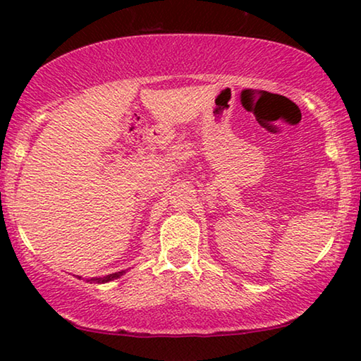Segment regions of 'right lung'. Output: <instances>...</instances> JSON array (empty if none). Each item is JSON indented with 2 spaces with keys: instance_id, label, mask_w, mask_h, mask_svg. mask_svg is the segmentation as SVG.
<instances>
[{
  "instance_id": "add662e5",
  "label": "right lung",
  "mask_w": 361,
  "mask_h": 361,
  "mask_svg": "<svg viewBox=\"0 0 361 361\" xmlns=\"http://www.w3.org/2000/svg\"><path fill=\"white\" fill-rule=\"evenodd\" d=\"M127 272L126 271H121V272H114V274H109V276H105V277H92V279H87L89 283H108V282H113V280L119 279L121 276H124V274ZM78 279H81L78 276Z\"/></svg>"
}]
</instances>
